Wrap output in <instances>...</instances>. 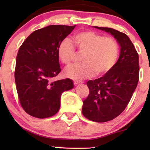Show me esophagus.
<instances>
[{"label":"esophagus","instance_id":"esophagus-1","mask_svg":"<svg viewBox=\"0 0 150 150\" xmlns=\"http://www.w3.org/2000/svg\"><path fill=\"white\" fill-rule=\"evenodd\" d=\"M82 83H83V82H82V81H74V84L75 85H78V84Z\"/></svg>","mask_w":150,"mask_h":150}]
</instances>
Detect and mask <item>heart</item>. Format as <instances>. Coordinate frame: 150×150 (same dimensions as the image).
<instances>
[{
    "label": "heart",
    "instance_id": "1",
    "mask_svg": "<svg viewBox=\"0 0 150 150\" xmlns=\"http://www.w3.org/2000/svg\"><path fill=\"white\" fill-rule=\"evenodd\" d=\"M75 46L81 53L82 63L64 71L65 75L76 81L103 76L113 68L119 56V44L112 37H105L93 30L79 32L73 37ZM59 60L65 66L71 65L75 47L67 40L59 44L57 49Z\"/></svg>",
    "mask_w": 150,
    "mask_h": 150
}]
</instances>
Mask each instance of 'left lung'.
Masks as SVG:
<instances>
[{"label": "left lung", "mask_w": 150, "mask_h": 150, "mask_svg": "<svg viewBox=\"0 0 150 150\" xmlns=\"http://www.w3.org/2000/svg\"><path fill=\"white\" fill-rule=\"evenodd\" d=\"M114 36L121 47L120 56L111 70L87 85L89 93L83 101L82 113L88 120L106 122L125 110L139 82V54L126 34L111 28L98 27Z\"/></svg>", "instance_id": "1"}]
</instances>
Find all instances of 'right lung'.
Returning <instances> with one entry per match:
<instances>
[{
    "mask_svg": "<svg viewBox=\"0 0 150 150\" xmlns=\"http://www.w3.org/2000/svg\"><path fill=\"white\" fill-rule=\"evenodd\" d=\"M74 26L50 25L33 32L16 57L15 81L20 105L26 113L44 119L60 108L63 91L74 87L71 79L52 81L60 73L57 49Z\"/></svg>",
    "mask_w": 150,
    "mask_h": 150,
    "instance_id": "right-lung-1",
    "label": "right lung"
}]
</instances>
